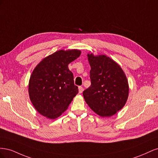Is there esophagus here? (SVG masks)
Wrapping results in <instances>:
<instances>
[{
	"label": "esophagus",
	"mask_w": 158,
	"mask_h": 158,
	"mask_svg": "<svg viewBox=\"0 0 158 158\" xmlns=\"http://www.w3.org/2000/svg\"><path fill=\"white\" fill-rule=\"evenodd\" d=\"M84 90V88L82 87V86H79L78 87V92H79V94H82V92Z\"/></svg>",
	"instance_id": "34e87169"
}]
</instances>
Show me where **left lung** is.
<instances>
[{
    "label": "left lung",
    "mask_w": 158,
    "mask_h": 158,
    "mask_svg": "<svg viewBox=\"0 0 158 158\" xmlns=\"http://www.w3.org/2000/svg\"><path fill=\"white\" fill-rule=\"evenodd\" d=\"M91 85L83 92L85 102L102 117L121 110L128 97V83L121 67L106 55L88 54Z\"/></svg>",
    "instance_id": "left-lung-1"
}]
</instances>
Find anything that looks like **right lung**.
<instances>
[{
	"instance_id": "1",
	"label": "right lung",
	"mask_w": 158,
	"mask_h": 158,
	"mask_svg": "<svg viewBox=\"0 0 158 158\" xmlns=\"http://www.w3.org/2000/svg\"><path fill=\"white\" fill-rule=\"evenodd\" d=\"M80 54L77 49L56 51L43 59L32 72L28 92L33 107L43 116L59 117L78 93L68 66Z\"/></svg>"
}]
</instances>
